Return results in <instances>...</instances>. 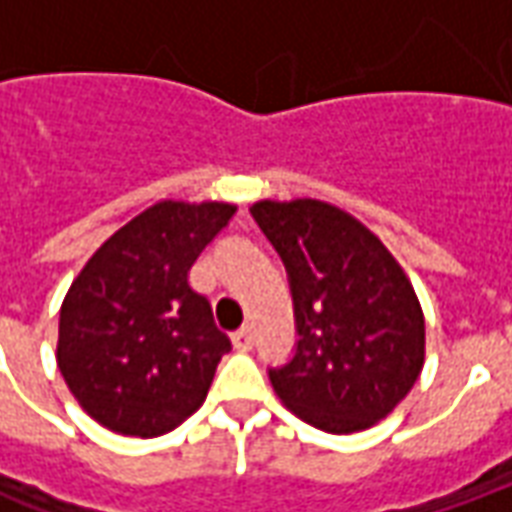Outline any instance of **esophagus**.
Masks as SVG:
<instances>
[{
	"label": "esophagus",
	"instance_id": "1",
	"mask_svg": "<svg viewBox=\"0 0 512 512\" xmlns=\"http://www.w3.org/2000/svg\"><path fill=\"white\" fill-rule=\"evenodd\" d=\"M233 345L238 351H252V345H255V332H252V326L238 329V332L233 334Z\"/></svg>",
	"mask_w": 512,
	"mask_h": 512
}]
</instances>
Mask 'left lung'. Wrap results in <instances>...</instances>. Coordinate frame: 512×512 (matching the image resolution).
Returning a JSON list of instances; mask_svg holds the SVG:
<instances>
[{"label": "left lung", "mask_w": 512, "mask_h": 512, "mask_svg": "<svg viewBox=\"0 0 512 512\" xmlns=\"http://www.w3.org/2000/svg\"><path fill=\"white\" fill-rule=\"evenodd\" d=\"M249 213L285 263L299 334L288 362L268 367L274 392L326 433L376 425L425 362V318L403 268L329 202L263 200Z\"/></svg>", "instance_id": "1"}]
</instances>
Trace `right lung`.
Here are the masks:
<instances>
[{
	"label": "right lung",
	"instance_id": "right-lung-1",
	"mask_svg": "<svg viewBox=\"0 0 512 512\" xmlns=\"http://www.w3.org/2000/svg\"><path fill=\"white\" fill-rule=\"evenodd\" d=\"M235 216L227 202H156L120 227L68 290L57 365L104 428L153 439L208 395L230 337L189 268Z\"/></svg>",
	"mask_w": 512,
	"mask_h": 512
}]
</instances>
